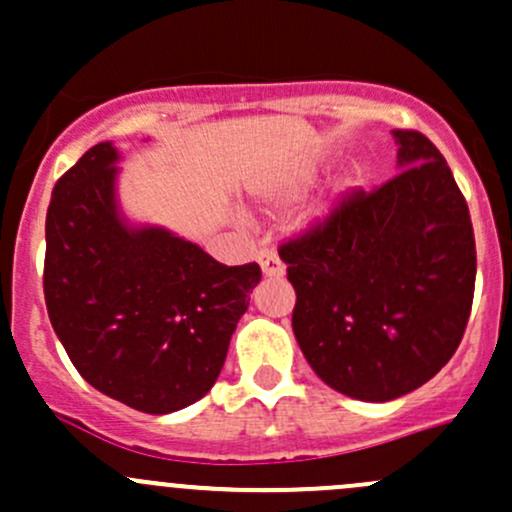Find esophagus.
I'll use <instances>...</instances> for the list:
<instances>
[{"label":"esophagus","mask_w":512,"mask_h":512,"mask_svg":"<svg viewBox=\"0 0 512 512\" xmlns=\"http://www.w3.org/2000/svg\"><path fill=\"white\" fill-rule=\"evenodd\" d=\"M257 260H260L262 275H265V278H283L285 275L283 260H280L272 250H262L260 255H257Z\"/></svg>","instance_id":"34e87169"}]
</instances>
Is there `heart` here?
<instances>
[{
    "label": "heart",
    "mask_w": 512,
    "mask_h": 512,
    "mask_svg": "<svg viewBox=\"0 0 512 512\" xmlns=\"http://www.w3.org/2000/svg\"><path fill=\"white\" fill-rule=\"evenodd\" d=\"M305 184H308V176H300V179L290 181V184H283L278 186V189H272L267 191V204H272V207H278V204H288L293 202V199H298L300 191L305 189ZM326 212V207H315L313 212L305 214V219H315V217H321V214Z\"/></svg>",
    "instance_id": "heart-1"
}]
</instances>
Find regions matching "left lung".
Wrapping results in <instances>:
<instances>
[{
  "mask_svg": "<svg viewBox=\"0 0 512 512\" xmlns=\"http://www.w3.org/2000/svg\"><path fill=\"white\" fill-rule=\"evenodd\" d=\"M394 138V179L346 191L278 250L300 351L331 389L361 401L427 384L455 356L475 295V234L450 166L424 133Z\"/></svg>",
  "mask_w": 512,
  "mask_h": 512,
  "instance_id": "left-lung-1",
  "label": "left lung"
}]
</instances>
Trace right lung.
Instances as JSON below:
<instances>
[{
	"mask_svg": "<svg viewBox=\"0 0 512 512\" xmlns=\"http://www.w3.org/2000/svg\"><path fill=\"white\" fill-rule=\"evenodd\" d=\"M118 154L88 148L57 179L45 219V303L78 374L146 414L202 399L260 283L166 229H131L116 209Z\"/></svg>",
	"mask_w": 512,
	"mask_h": 512,
	"instance_id": "right-lung-1",
	"label": "right lung"
}]
</instances>
